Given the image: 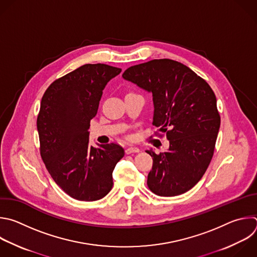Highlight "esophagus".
<instances>
[{"mask_svg":"<svg viewBox=\"0 0 257 257\" xmlns=\"http://www.w3.org/2000/svg\"><path fill=\"white\" fill-rule=\"evenodd\" d=\"M125 151H126L127 154H131V153H137V152H139L140 149H139L138 147H136V146H130V147L126 148Z\"/></svg>","mask_w":257,"mask_h":257,"instance_id":"1","label":"esophagus"}]
</instances>
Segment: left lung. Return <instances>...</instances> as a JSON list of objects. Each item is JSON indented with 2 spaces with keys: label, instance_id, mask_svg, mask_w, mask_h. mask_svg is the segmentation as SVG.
<instances>
[{
  "label": "left lung",
  "instance_id": "8db88e82",
  "mask_svg": "<svg viewBox=\"0 0 257 257\" xmlns=\"http://www.w3.org/2000/svg\"><path fill=\"white\" fill-rule=\"evenodd\" d=\"M122 76L152 94V124L169 140L165 152L146 151L153 157L148 188L161 197L188 192L214 154L221 119L213 90L190 67L167 58L133 65Z\"/></svg>",
  "mask_w": 257,
  "mask_h": 257
}]
</instances>
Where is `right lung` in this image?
<instances>
[{
    "instance_id": "1",
    "label": "right lung",
    "mask_w": 257,
    "mask_h": 257,
    "mask_svg": "<svg viewBox=\"0 0 257 257\" xmlns=\"http://www.w3.org/2000/svg\"><path fill=\"white\" fill-rule=\"evenodd\" d=\"M121 68L84 64L54 80L44 93L37 118L40 154L54 182L71 198L93 202L113 187V170L124 156L115 143L95 148L89 142L106 84Z\"/></svg>"
}]
</instances>
